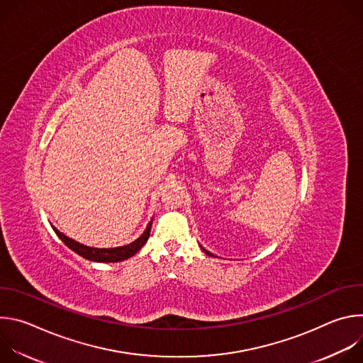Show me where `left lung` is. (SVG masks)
Instances as JSON below:
<instances>
[{
    "label": "left lung",
    "mask_w": 363,
    "mask_h": 363,
    "mask_svg": "<svg viewBox=\"0 0 363 363\" xmlns=\"http://www.w3.org/2000/svg\"><path fill=\"white\" fill-rule=\"evenodd\" d=\"M201 248H202V247H201ZM202 251H205V252H206V254H208V255H213V257H214V254H211V252H210V251H206V250H205V248H202Z\"/></svg>",
    "instance_id": "8db88e82"
}]
</instances>
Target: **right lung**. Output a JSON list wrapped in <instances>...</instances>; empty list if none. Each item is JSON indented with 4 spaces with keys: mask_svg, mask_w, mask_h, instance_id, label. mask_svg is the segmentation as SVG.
<instances>
[{
    "mask_svg": "<svg viewBox=\"0 0 363 363\" xmlns=\"http://www.w3.org/2000/svg\"><path fill=\"white\" fill-rule=\"evenodd\" d=\"M53 227V225H51ZM150 227H152V220L147 224L146 230L143 231V234L136 238L133 242L122 245V247H115V248H94V247H89L84 244L77 242L76 240L65 235L63 233H60L56 227H53L55 233L57 234V237L74 252H77L79 255H82L86 260L90 262H96V263H118V262H123L130 258L132 255H135L147 241L149 238V233H150Z\"/></svg>",
    "mask_w": 363,
    "mask_h": 363,
    "instance_id": "add662e5",
    "label": "right lung"
}]
</instances>
